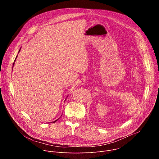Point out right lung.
Here are the masks:
<instances>
[{"mask_svg": "<svg viewBox=\"0 0 159 159\" xmlns=\"http://www.w3.org/2000/svg\"><path fill=\"white\" fill-rule=\"evenodd\" d=\"M19 51H20V50H19ZM16 58H17V57H16ZM15 61H16V60H15ZM57 120H58V119H57ZM57 120H55V121H53V122H52L51 123H52V122H53H53H56Z\"/></svg>", "mask_w": 159, "mask_h": 159, "instance_id": "add662e5", "label": "right lung"}]
</instances>
